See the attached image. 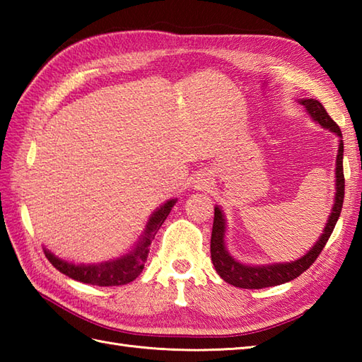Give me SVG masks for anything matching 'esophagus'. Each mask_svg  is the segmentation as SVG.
<instances>
[{
    "label": "esophagus",
    "instance_id": "34e87169",
    "mask_svg": "<svg viewBox=\"0 0 362 362\" xmlns=\"http://www.w3.org/2000/svg\"><path fill=\"white\" fill-rule=\"evenodd\" d=\"M210 187H211V179H210V177H206L205 174L196 177V180H194V188L196 189L205 191V189H209Z\"/></svg>",
    "mask_w": 362,
    "mask_h": 362
}]
</instances>
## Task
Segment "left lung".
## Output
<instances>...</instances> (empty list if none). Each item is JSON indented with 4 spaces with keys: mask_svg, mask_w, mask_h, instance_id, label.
<instances>
[{
    "mask_svg": "<svg viewBox=\"0 0 362 362\" xmlns=\"http://www.w3.org/2000/svg\"><path fill=\"white\" fill-rule=\"evenodd\" d=\"M300 105H303V109L310 117L320 124L324 129L333 132L334 135L339 136V144H337V156H336V193H334V202L329 216L327 219V224L324 232L319 236L316 244L305 253L303 257H300L294 261H288V263H272V264H245L241 263L240 259L230 255L226 245V232H227V222L226 214L219 206H214V221H213V232H211V261L216 269L218 275L222 280L233 284L236 288L243 289H261L269 286H276V284L288 283L291 280L297 279L300 274H303L308 269L319 253L324 250L328 238L332 236L333 228L336 226L337 219L342 210L344 204V141H342V132L339 126L329 118V115L324 109L317 99H297Z\"/></svg>",
    "mask_w": 362,
    "mask_h": 362,
    "instance_id": "8db88e82",
    "label": "left lung"
}]
</instances>
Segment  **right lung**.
I'll list each match as a JSON object with an SVG mask.
<instances>
[{"mask_svg":"<svg viewBox=\"0 0 362 362\" xmlns=\"http://www.w3.org/2000/svg\"><path fill=\"white\" fill-rule=\"evenodd\" d=\"M177 202L175 199H169L163 205H160L158 209L151 214V218L146 224V228L140 240L136 241L132 249L126 252L124 255H119L118 258L107 259L103 263H71L60 258L48 249L45 250L46 258L49 259V263L70 276L73 280H78L87 284H95V286H119V284H127L134 281L138 275L141 274L146 259L149 255V247L153 238H156L158 228L163 224L168 214L171 213L173 206Z\"/></svg>","mask_w":362,"mask_h":362,"instance_id":"1","label":"right lung"}]
</instances>
